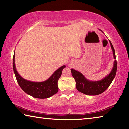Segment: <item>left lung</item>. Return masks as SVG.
<instances>
[{"mask_svg":"<svg viewBox=\"0 0 129 129\" xmlns=\"http://www.w3.org/2000/svg\"><path fill=\"white\" fill-rule=\"evenodd\" d=\"M109 42H110V46L112 48L113 57H114V59H115V61H114V64H113L112 71L106 77H105L101 80L93 81L87 79L79 71H76L74 69H71L72 75L76 81V89L80 92L89 95H97L100 94L109 88L113 80H114L117 72V61L115 60L116 57H115L114 47L110 40H109Z\"/></svg>","mask_w":129,"mask_h":129,"instance_id":"1","label":"left lung"}]
</instances>
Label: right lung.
<instances>
[{"label": "right lung", "mask_w": 129, "mask_h": 129, "mask_svg": "<svg viewBox=\"0 0 129 129\" xmlns=\"http://www.w3.org/2000/svg\"><path fill=\"white\" fill-rule=\"evenodd\" d=\"M15 54L13 57V69L18 84L25 93L38 99H47L58 92V80L61 77L65 65L57 69L48 79L42 82H33L25 80L17 72L15 63Z\"/></svg>", "instance_id": "obj_1"}]
</instances>
